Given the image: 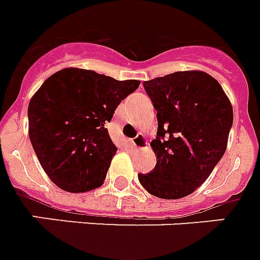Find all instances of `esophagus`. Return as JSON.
<instances>
[{"mask_svg": "<svg viewBox=\"0 0 260 260\" xmlns=\"http://www.w3.org/2000/svg\"><path fill=\"white\" fill-rule=\"evenodd\" d=\"M132 143H133V146L137 147V149H143V147L147 145L146 138H145V136H143V134H141V133L140 134H137L136 138H133Z\"/></svg>", "mask_w": 260, "mask_h": 260, "instance_id": "34e87169", "label": "esophagus"}]
</instances>
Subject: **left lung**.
Segmentation results:
<instances>
[{
    "label": "left lung",
    "mask_w": 260,
    "mask_h": 260,
    "mask_svg": "<svg viewBox=\"0 0 260 260\" xmlns=\"http://www.w3.org/2000/svg\"><path fill=\"white\" fill-rule=\"evenodd\" d=\"M157 110L154 169L138 174L147 192L166 200L193 193L225 153L234 111L219 82L203 71H178L143 82Z\"/></svg>",
    "instance_id": "8db88e82"
}]
</instances>
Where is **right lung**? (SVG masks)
<instances>
[{
  "label": "right lung",
  "instance_id": "obj_1",
  "mask_svg": "<svg viewBox=\"0 0 260 260\" xmlns=\"http://www.w3.org/2000/svg\"><path fill=\"white\" fill-rule=\"evenodd\" d=\"M140 83L64 68L41 84L28 106L29 138L53 184L72 193L103 184L117 153L105 124Z\"/></svg>",
  "mask_w": 260,
  "mask_h": 260
}]
</instances>
